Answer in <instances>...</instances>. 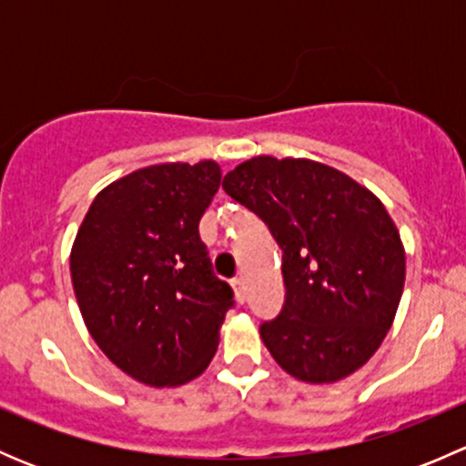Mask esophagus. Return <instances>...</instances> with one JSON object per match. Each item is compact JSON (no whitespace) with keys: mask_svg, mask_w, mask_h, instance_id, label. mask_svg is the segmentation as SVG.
<instances>
[{"mask_svg":"<svg viewBox=\"0 0 466 466\" xmlns=\"http://www.w3.org/2000/svg\"><path fill=\"white\" fill-rule=\"evenodd\" d=\"M234 295H237V302L243 304L246 302V286H243L241 279H234Z\"/></svg>","mask_w":466,"mask_h":466,"instance_id":"obj_1","label":"esophagus"}]
</instances>
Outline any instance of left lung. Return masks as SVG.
<instances>
[{"mask_svg": "<svg viewBox=\"0 0 466 466\" xmlns=\"http://www.w3.org/2000/svg\"><path fill=\"white\" fill-rule=\"evenodd\" d=\"M225 194L268 225L281 248L286 302L261 340L290 377L336 383L363 368L392 327L406 250L383 203L354 177L304 157L257 155Z\"/></svg>", "mask_w": 466, "mask_h": 466, "instance_id": "left-lung-1", "label": "left lung"}]
</instances>
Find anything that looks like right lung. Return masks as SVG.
I'll use <instances>...</instances> for the list:
<instances>
[{
	"label": "right lung",
	"instance_id": "add662e5",
	"mask_svg": "<svg viewBox=\"0 0 466 466\" xmlns=\"http://www.w3.org/2000/svg\"><path fill=\"white\" fill-rule=\"evenodd\" d=\"M220 177L214 159L137 168L98 191L74 238L69 268L87 331L150 388L200 377L234 307L198 234Z\"/></svg>",
	"mask_w": 466,
	"mask_h": 466
}]
</instances>
